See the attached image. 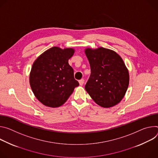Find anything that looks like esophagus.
Instances as JSON below:
<instances>
[{
	"instance_id": "34e87169",
	"label": "esophagus",
	"mask_w": 158,
	"mask_h": 158,
	"mask_svg": "<svg viewBox=\"0 0 158 158\" xmlns=\"http://www.w3.org/2000/svg\"><path fill=\"white\" fill-rule=\"evenodd\" d=\"M84 79H81L80 80H79V84L80 85H83L84 83Z\"/></svg>"
}]
</instances>
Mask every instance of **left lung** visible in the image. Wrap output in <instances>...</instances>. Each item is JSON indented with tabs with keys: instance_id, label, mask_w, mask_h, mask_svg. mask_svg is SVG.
<instances>
[{
	"instance_id": "8db88e82",
	"label": "left lung",
	"mask_w": 158,
	"mask_h": 158,
	"mask_svg": "<svg viewBox=\"0 0 158 158\" xmlns=\"http://www.w3.org/2000/svg\"><path fill=\"white\" fill-rule=\"evenodd\" d=\"M91 75L85 89L94 101L103 108L112 107L124 98L129 84V73L123 60L113 50L87 48Z\"/></svg>"
}]
</instances>
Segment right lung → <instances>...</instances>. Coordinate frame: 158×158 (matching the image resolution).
Wrapping results in <instances>:
<instances>
[{"instance_id":"obj_1","label":"right lung","mask_w":158,"mask_h":158,"mask_svg":"<svg viewBox=\"0 0 158 158\" xmlns=\"http://www.w3.org/2000/svg\"><path fill=\"white\" fill-rule=\"evenodd\" d=\"M72 48L54 46L45 51L32 64L29 74L31 90L45 106L55 108L64 104L79 85L68 60L74 55Z\"/></svg>"}]
</instances>
